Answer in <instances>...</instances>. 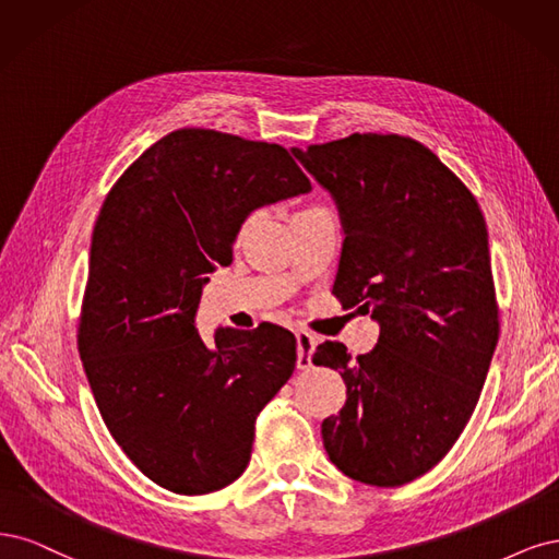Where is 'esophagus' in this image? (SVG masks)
<instances>
[{
	"mask_svg": "<svg viewBox=\"0 0 559 559\" xmlns=\"http://www.w3.org/2000/svg\"><path fill=\"white\" fill-rule=\"evenodd\" d=\"M297 367L299 369H309L311 367V355L316 348V336L306 330H297Z\"/></svg>",
	"mask_w": 559,
	"mask_h": 559,
	"instance_id": "34e87169",
	"label": "esophagus"
}]
</instances>
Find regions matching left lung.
<instances>
[{"label": "left lung", "instance_id": "1", "mask_svg": "<svg viewBox=\"0 0 559 559\" xmlns=\"http://www.w3.org/2000/svg\"><path fill=\"white\" fill-rule=\"evenodd\" d=\"M293 153L344 221L334 297L381 325L365 355L334 341L316 348L313 365L346 383L322 443L346 476L397 488L448 455L490 369L499 304L483 211L411 136L350 134Z\"/></svg>", "mask_w": 559, "mask_h": 559}]
</instances>
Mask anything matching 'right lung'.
<instances>
[{
  "label": "right lung",
  "mask_w": 559,
  "mask_h": 559,
  "mask_svg": "<svg viewBox=\"0 0 559 559\" xmlns=\"http://www.w3.org/2000/svg\"><path fill=\"white\" fill-rule=\"evenodd\" d=\"M311 190L278 143L183 128L122 171L90 246L79 353L111 437L141 474L176 495L237 480L255 420L297 365L272 322L194 330L202 287L231 264L250 211Z\"/></svg>",
  "instance_id": "add662e5"
}]
</instances>
